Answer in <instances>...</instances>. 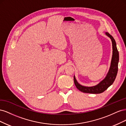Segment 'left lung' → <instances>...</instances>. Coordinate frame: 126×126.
Instances as JSON below:
<instances>
[{
	"instance_id": "1",
	"label": "left lung",
	"mask_w": 126,
	"mask_h": 126,
	"mask_svg": "<svg viewBox=\"0 0 126 126\" xmlns=\"http://www.w3.org/2000/svg\"><path fill=\"white\" fill-rule=\"evenodd\" d=\"M105 33L111 40L112 45V56L109 71L104 80H102L98 85L93 87H86L79 84L76 80L74 76V80L75 85L77 88L81 92L89 94L102 93L112 84L116 78L118 69V62H119V52L116 46L115 40L114 39L113 37L108 32H106Z\"/></svg>"
}]
</instances>
